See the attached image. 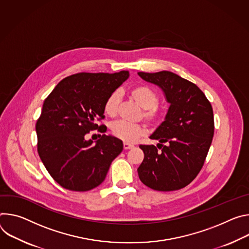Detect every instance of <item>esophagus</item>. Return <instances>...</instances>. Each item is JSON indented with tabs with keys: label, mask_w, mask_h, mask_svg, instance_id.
Returning <instances> with one entry per match:
<instances>
[{
	"label": "esophagus",
	"mask_w": 249,
	"mask_h": 249,
	"mask_svg": "<svg viewBox=\"0 0 249 249\" xmlns=\"http://www.w3.org/2000/svg\"><path fill=\"white\" fill-rule=\"evenodd\" d=\"M134 145L133 144H130V143H127V142H124V149H130V148H133Z\"/></svg>",
	"instance_id": "1"
}]
</instances>
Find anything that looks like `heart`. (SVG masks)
<instances>
[{"label":"heart","instance_id":"b5f03b06","mask_svg":"<svg viewBox=\"0 0 249 249\" xmlns=\"http://www.w3.org/2000/svg\"><path fill=\"white\" fill-rule=\"evenodd\" d=\"M129 94L136 104L143 108L142 116L149 124L157 125L164 120L166 110L157 105L158 95L151 87L147 85L135 86L130 90ZM120 100L121 94L118 91L113 92L107 97L104 105L105 113L107 116H116ZM110 129L116 137L125 142H134L144 133V129L142 125L124 121L115 122L110 126Z\"/></svg>","mask_w":249,"mask_h":249}]
</instances>
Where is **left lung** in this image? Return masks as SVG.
Segmentation results:
<instances>
[{"label": "left lung", "instance_id": "left-lung-1", "mask_svg": "<svg viewBox=\"0 0 249 249\" xmlns=\"http://www.w3.org/2000/svg\"><path fill=\"white\" fill-rule=\"evenodd\" d=\"M137 74L161 88L170 104L164 122L150 135L159 142L157 147L140 145L144 158L139 177L156 191L182 189L197 177L209 152L214 129L212 105L197 85L175 73Z\"/></svg>", "mask_w": 249, "mask_h": 249}]
</instances>
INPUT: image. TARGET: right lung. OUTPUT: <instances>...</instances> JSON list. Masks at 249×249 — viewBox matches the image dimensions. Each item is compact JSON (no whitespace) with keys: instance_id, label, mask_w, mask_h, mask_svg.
<instances>
[{"instance_id":"obj_1","label":"right lung","mask_w":249,"mask_h":249,"mask_svg":"<svg viewBox=\"0 0 249 249\" xmlns=\"http://www.w3.org/2000/svg\"><path fill=\"white\" fill-rule=\"evenodd\" d=\"M128 76V71L77 73L61 80L45 99L36 125L37 151L61 187L77 192L96 188L123 151V142L115 136L100 134L95 144L85 136L104 131L97 121L105 118V102Z\"/></svg>"}]
</instances>
